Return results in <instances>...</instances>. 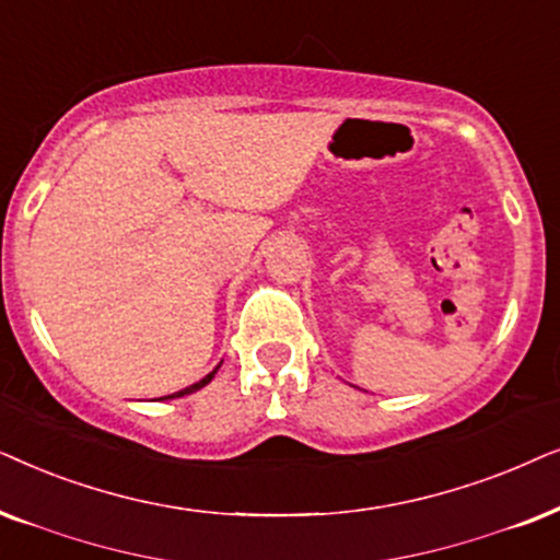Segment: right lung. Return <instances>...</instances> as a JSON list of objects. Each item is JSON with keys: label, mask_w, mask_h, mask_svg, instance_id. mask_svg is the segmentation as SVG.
Segmentation results:
<instances>
[{"label": "right lung", "mask_w": 560, "mask_h": 560, "mask_svg": "<svg viewBox=\"0 0 560 560\" xmlns=\"http://www.w3.org/2000/svg\"><path fill=\"white\" fill-rule=\"evenodd\" d=\"M220 369V366H218ZM218 369H212L210 374H207L205 378H199L197 384H191V386H186V389H182V392H174V394H168V397H161V399H176V397H184V394H191V392H197V389H202V386H207L214 378V374H218Z\"/></svg>", "instance_id": "obj_1"}]
</instances>
